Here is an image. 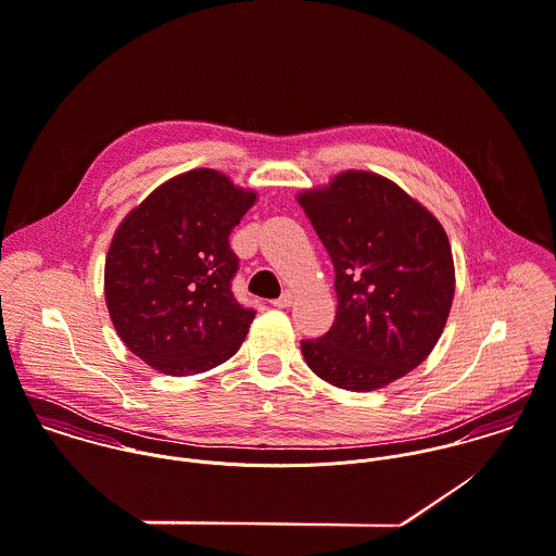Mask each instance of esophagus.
Wrapping results in <instances>:
<instances>
[{"mask_svg": "<svg viewBox=\"0 0 556 556\" xmlns=\"http://www.w3.org/2000/svg\"><path fill=\"white\" fill-rule=\"evenodd\" d=\"M292 303H294V294L288 290V292H283V294L277 299V301H273V307L286 308L290 307Z\"/></svg>", "mask_w": 556, "mask_h": 556, "instance_id": "34e87169", "label": "esophagus"}]
</instances>
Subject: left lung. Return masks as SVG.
Masks as SVG:
<instances>
[{"instance_id": "obj_1", "label": "left lung", "mask_w": 556, "mask_h": 556, "mask_svg": "<svg viewBox=\"0 0 556 556\" xmlns=\"http://www.w3.org/2000/svg\"><path fill=\"white\" fill-rule=\"evenodd\" d=\"M334 266L332 328L301 343L324 381L370 392L427 361L454 299V262L443 226L390 179L345 170L299 193Z\"/></svg>"}]
</instances>
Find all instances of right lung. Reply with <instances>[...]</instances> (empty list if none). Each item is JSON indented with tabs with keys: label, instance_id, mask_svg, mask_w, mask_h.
Here are the masks:
<instances>
[{
	"label": "right lung",
	"instance_id": "obj_1",
	"mask_svg": "<svg viewBox=\"0 0 556 556\" xmlns=\"http://www.w3.org/2000/svg\"><path fill=\"white\" fill-rule=\"evenodd\" d=\"M253 189L195 168L153 189L119 224L104 266V296L125 348L164 375H195L232 358L253 308L237 303L230 232Z\"/></svg>",
	"mask_w": 556,
	"mask_h": 556
}]
</instances>
